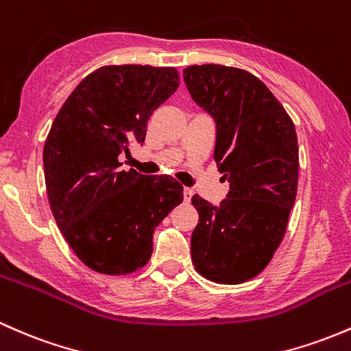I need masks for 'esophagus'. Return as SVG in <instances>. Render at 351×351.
<instances>
[{
    "instance_id": "obj_1",
    "label": "esophagus",
    "mask_w": 351,
    "mask_h": 351,
    "mask_svg": "<svg viewBox=\"0 0 351 351\" xmlns=\"http://www.w3.org/2000/svg\"><path fill=\"white\" fill-rule=\"evenodd\" d=\"M192 195H194L192 189H189V187H184V202H187V204H189Z\"/></svg>"
}]
</instances>
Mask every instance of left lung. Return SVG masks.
Masks as SVG:
<instances>
[{
	"instance_id": "1",
	"label": "left lung",
	"mask_w": 351,
	"mask_h": 351,
	"mask_svg": "<svg viewBox=\"0 0 351 351\" xmlns=\"http://www.w3.org/2000/svg\"><path fill=\"white\" fill-rule=\"evenodd\" d=\"M184 82L216 122L214 160L229 182L219 206L192 197L199 213L192 265L207 280L239 285L265 269L285 237L300 167L295 123L246 70L192 65Z\"/></svg>"
}]
</instances>
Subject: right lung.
I'll return each mask as SVG.
<instances>
[{"label": "right lung", "mask_w": 351, "mask_h": 351, "mask_svg": "<svg viewBox=\"0 0 351 351\" xmlns=\"http://www.w3.org/2000/svg\"><path fill=\"white\" fill-rule=\"evenodd\" d=\"M179 86L172 66L108 65L85 77L55 117L43 149L48 201L75 254L101 274H129L152 254L154 229L182 202L171 176L122 171L130 142Z\"/></svg>", "instance_id": "1"}]
</instances>
